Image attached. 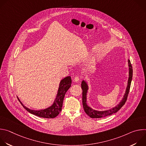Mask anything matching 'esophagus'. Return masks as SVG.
Instances as JSON below:
<instances>
[{
    "instance_id": "1",
    "label": "esophagus",
    "mask_w": 146,
    "mask_h": 146,
    "mask_svg": "<svg viewBox=\"0 0 146 146\" xmlns=\"http://www.w3.org/2000/svg\"><path fill=\"white\" fill-rule=\"evenodd\" d=\"M80 78L79 77L76 76V77H74V81H75V82H78V81L80 80Z\"/></svg>"
}]
</instances>
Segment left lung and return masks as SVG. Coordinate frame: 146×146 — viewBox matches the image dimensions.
<instances>
[{"label":"left lung","mask_w":146,"mask_h":146,"mask_svg":"<svg viewBox=\"0 0 146 146\" xmlns=\"http://www.w3.org/2000/svg\"><path fill=\"white\" fill-rule=\"evenodd\" d=\"M128 67H129V77L128 80V83H127V87L125 90V92L123 98H122L121 100L119 102V103L117 105L109 109L103 111H98L95 110L93 109H92L90 106H89L87 102V93L88 91L89 90V87L88 85V83L86 80H82L81 82V88L82 90V105L83 108H84V110L86 114L89 115L91 118H99L102 117H105L108 115H110L111 114H113L114 113H117L125 103L127 97L129 92V89L131 87V81L132 79V75H133V69L132 67L131 64V61L128 59Z\"/></svg>","instance_id":"left-lung-1"}]
</instances>
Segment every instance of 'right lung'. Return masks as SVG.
Masks as SVG:
<instances>
[{
  "mask_svg": "<svg viewBox=\"0 0 146 146\" xmlns=\"http://www.w3.org/2000/svg\"><path fill=\"white\" fill-rule=\"evenodd\" d=\"M72 79L70 76H68L60 80L58 90L56 98L52 103V105L50 107L38 110H35L30 109L26 106H25L23 103L21 102L18 98L19 101L21 104L23 106V107L30 113L34 114L36 116L46 118H53L56 117L60 112L62 110V105H63V101L66 92L71 87Z\"/></svg>",
  "mask_w": 146,
  "mask_h": 146,
  "instance_id": "1",
  "label": "right lung"
}]
</instances>
